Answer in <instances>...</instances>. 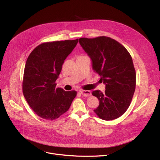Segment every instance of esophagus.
<instances>
[{"mask_svg":"<svg viewBox=\"0 0 160 160\" xmlns=\"http://www.w3.org/2000/svg\"><path fill=\"white\" fill-rule=\"evenodd\" d=\"M80 93L83 96H84V97H89V96L91 95V91L89 90H82L80 91Z\"/></svg>","mask_w":160,"mask_h":160,"instance_id":"obj_1","label":"esophagus"}]
</instances>
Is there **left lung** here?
<instances>
[{"instance_id":"left-lung-1","label":"left lung","mask_w":160,"mask_h":160,"mask_svg":"<svg viewBox=\"0 0 160 160\" xmlns=\"http://www.w3.org/2000/svg\"><path fill=\"white\" fill-rule=\"evenodd\" d=\"M79 43L91 59L93 69L106 85L104 93L99 90L92 93L99 100L94 112L103 120L116 119L127 110L136 89L132 56L122 45L109 37L82 38Z\"/></svg>"}]
</instances>
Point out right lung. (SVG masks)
<instances>
[{
    "mask_svg": "<svg viewBox=\"0 0 160 160\" xmlns=\"http://www.w3.org/2000/svg\"><path fill=\"white\" fill-rule=\"evenodd\" d=\"M78 39L43 43L32 50L25 65L22 93L32 110L41 118L52 121L69 110L76 91L56 88V80L66 58Z\"/></svg>",
    "mask_w": 160,
    "mask_h": 160,
    "instance_id": "obj_1",
    "label": "right lung"
}]
</instances>
